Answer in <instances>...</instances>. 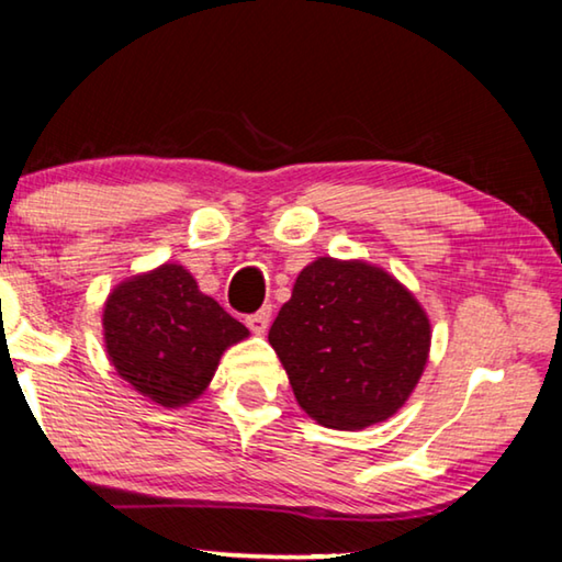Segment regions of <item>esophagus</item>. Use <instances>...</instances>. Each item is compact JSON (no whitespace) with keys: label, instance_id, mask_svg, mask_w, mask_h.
Masks as SVG:
<instances>
[{"label":"esophagus","instance_id":"1","mask_svg":"<svg viewBox=\"0 0 562 562\" xmlns=\"http://www.w3.org/2000/svg\"><path fill=\"white\" fill-rule=\"evenodd\" d=\"M270 307H262V310H257V313H252V315H247L245 317V323H247V327L252 329L255 335H265V329H267V325H270Z\"/></svg>","mask_w":562,"mask_h":562}]
</instances>
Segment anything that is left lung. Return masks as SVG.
Masks as SVG:
<instances>
[{
    "label": "left lung",
    "mask_w": 562,
    "mask_h": 562,
    "mask_svg": "<svg viewBox=\"0 0 562 562\" xmlns=\"http://www.w3.org/2000/svg\"><path fill=\"white\" fill-rule=\"evenodd\" d=\"M300 407L325 427L360 430L403 407L423 375L430 323L387 272L319 257L300 272L270 327Z\"/></svg>",
    "instance_id": "8db88e82"
}]
</instances>
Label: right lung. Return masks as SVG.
<instances>
[{"label":"right lung","instance_id":"right-lung-1","mask_svg":"<svg viewBox=\"0 0 562 562\" xmlns=\"http://www.w3.org/2000/svg\"><path fill=\"white\" fill-rule=\"evenodd\" d=\"M243 337L247 327L202 295L180 265L122 282L104 305L112 364L165 407L192 403L210 385L222 352Z\"/></svg>","mask_w":562,"mask_h":562}]
</instances>
